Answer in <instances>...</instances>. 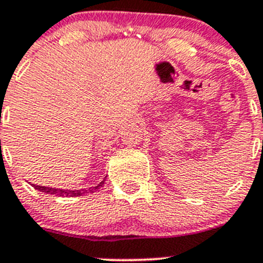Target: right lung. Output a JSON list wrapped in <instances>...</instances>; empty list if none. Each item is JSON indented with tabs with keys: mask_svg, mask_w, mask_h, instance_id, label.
<instances>
[{
	"mask_svg": "<svg viewBox=\"0 0 263 263\" xmlns=\"http://www.w3.org/2000/svg\"><path fill=\"white\" fill-rule=\"evenodd\" d=\"M105 184V179L100 184H97L96 187H90L89 190H75V191H68V190H58V188H51V187H41V185H36V184H32L33 187L37 191H41L44 193H48V195H54V196H68V197H78V196H83L85 193H93L96 191H98Z\"/></svg>",
	"mask_w": 263,
	"mask_h": 263,
	"instance_id": "right-lung-1",
	"label": "right lung"
}]
</instances>
